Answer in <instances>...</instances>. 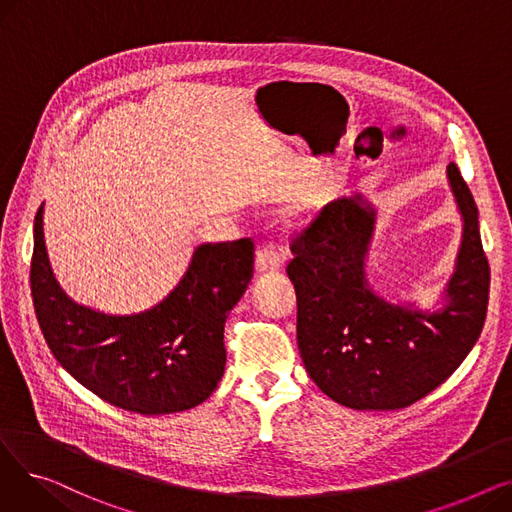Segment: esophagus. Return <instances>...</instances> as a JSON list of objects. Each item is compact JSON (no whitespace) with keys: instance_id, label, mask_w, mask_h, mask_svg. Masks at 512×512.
I'll return each mask as SVG.
<instances>
[{"instance_id":"34e87169","label":"esophagus","mask_w":512,"mask_h":512,"mask_svg":"<svg viewBox=\"0 0 512 512\" xmlns=\"http://www.w3.org/2000/svg\"><path fill=\"white\" fill-rule=\"evenodd\" d=\"M255 267L259 274H274V272H280L282 267V257L278 253V249L274 245H265L257 251V257H255Z\"/></svg>"}]
</instances>
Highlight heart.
<instances>
[{
	"mask_svg": "<svg viewBox=\"0 0 512 512\" xmlns=\"http://www.w3.org/2000/svg\"><path fill=\"white\" fill-rule=\"evenodd\" d=\"M311 218V207L307 203H294L284 211V220L288 226L307 224Z\"/></svg>",
	"mask_w": 512,
	"mask_h": 512,
	"instance_id": "heart-1",
	"label": "heart"
}]
</instances>
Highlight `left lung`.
<instances>
[{"mask_svg": "<svg viewBox=\"0 0 512 512\" xmlns=\"http://www.w3.org/2000/svg\"><path fill=\"white\" fill-rule=\"evenodd\" d=\"M463 234L434 309L392 303L367 280L378 209L361 193L332 201L292 242L286 272L297 290V342L309 378L357 411L409 407L444 384L471 353L490 297L479 213L456 164L446 168Z\"/></svg>", "mask_w": 512, "mask_h": 512, "instance_id": "8db88e82", "label": "left lung"}]
</instances>
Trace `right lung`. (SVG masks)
I'll return each instance as SVG.
<instances>
[{
	"label": "right lung",
	"instance_id": "add662e5",
	"mask_svg": "<svg viewBox=\"0 0 512 512\" xmlns=\"http://www.w3.org/2000/svg\"><path fill=\"white\" fill-rule=\"evenodd\" d=\"M31 292L53 357L76 382L124 411L166 415L201 405L226 367L224 326L253 278L255 247L201 245L151 309L112 315L72 301L51 272L43 205L33 228Z\"/></svg>",
	"mask_w": 512,
	"mask_h": 512
}]
</instances>
